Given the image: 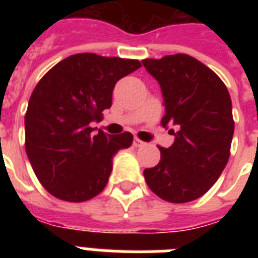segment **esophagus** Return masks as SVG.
<instances>
[{
  "label": "esophagus",
  "mask_w": 258,
  "mask_h": 258,
  "mask_svg": "<svg viewBox=\"0 0 258 258\" xmlns=\"http://www.w3.org/2000/svg\"><path fill=\"white\" fill-rule=\"evenodd\" d=\"M134 147H143V146L146 145L145 142L143 141H141V139H138V138H135V139H134Z\"/></svg>",
  "instance_id": "1"
}]
</instances>
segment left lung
<instances>
[{
  "instance_id": "left-lung-1",
  "label": "left lung",
  "mask_w": 258,
  "mask_h": 258,
  "mask_svg": "<svg viewBox=\"0 0 258 258\" xmlns=\"http://www.w3.org/2000/svg\"><path fill=\"white\" fill-rule=\"evenodd\" d=\"M146 71L161 86L165 128L174 143L159 147L161 161L143 171L159 198L184 204L200 198L216 183L230 155L234 121L228 88L210 68L188 54L146 58Z\"/></svg>"
}]
</instances>
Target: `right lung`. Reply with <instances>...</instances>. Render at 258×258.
<instances>
[{
	"label": "right lung",
	"instance_id": "obj_1",
	"mask_svg": "<svg viewBox=\"0 0 258 258\" xmlns=\"http://www.w3.org/2000/svg\"><path fill=\"white\" fill-rule=\"evenodd\" d=\"M141 68L138 60L78 53L44 75L25 115L26 155L40 183L58 200L84 202L103 191L112 159L133 145V134H93L92 121L112 105L117 80Z\"/></svg>",
	"mask_w": 258,
	"mask_h": 258
}]
</instances>
